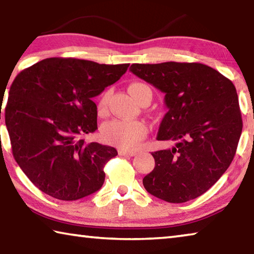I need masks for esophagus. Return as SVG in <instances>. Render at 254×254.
<instances>
[{
    "instance_id": "obj_1",
    "label": "esophagus",
    "mask_w": 254,
    "mask_h": 254,
    "mask_svg": "<svg viewBox=\"0 0 254 254\" xmlns=\"http://www.w3.org/2000/svg\"><path fill=\"white\" fill-rule=\"evenodd\" d=\"M119 154L120 156H130V157H133L135 156L136 154V151H128V150H119Z\"/></svg>"
}]
</instances>
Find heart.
<instances>
[{
    "mask_svg": "<svg viewBox=\"0 0 254 254\" xmlns=\"http://www.w3.org/2000/svg\"><path fill=\"white\" fill-rule=\"evenodd\" d=\"M148 88L147 85L136 81V83H132L128 86L127 89L133 98L139 101L141 94L144 89ZM109 98L110 92H105L101 95L100 100L97 102V112L100 114H104L106 112ZM147 132V126L142 121H137V120L115 119L103 124L101 128L103 139L107 143L117 145V147L122 149L135 148L144 139Z\"/></svg>",
    "mask_w": 254,
    "mask_h": 254,
    "instance_id": "heart-1",
    "label": "heart"
}]
</instances>
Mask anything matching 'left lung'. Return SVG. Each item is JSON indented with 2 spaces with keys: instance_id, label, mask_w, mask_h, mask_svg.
<instances>
[{
  "instance_id": "obj_1",
  "label": "left lung",
  "mask_w": 254,
  "mask_h": 254,
  "mask_svg": "<svg viewBox=\"0 0 254 254\" xmlns=\"http://www.w3.org/2000/svg\"><path fill=\"white\" fill-rule=\"evenodd\" d=\"M130 70L165 93L168 112L157 140L175 142L152 152L156 166L143 178L144 188L168 203L197 198L235 156L243 127L235 86L199 63L133 64Z\"/></svg>"
}]
</instances>
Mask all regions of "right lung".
<instances>
[{"mask_svg":"<svg viewBox=\"0 0 254 254\" xmlns=\"http://www.w3.org/2000/svg\"><path fill=\"white\" fill-rule=\"evenodd\" d=\"M127 67L55 57L15 77L4 110L12 153L42 192L76 200L103 186L104 166L117 149L86 143L81 136L97 130L93 97L121 78Z\"/></svg>","mask_w":254,"mask_h":254,"instance_id":"add662e5","label":"right lung"}]
</instances>
